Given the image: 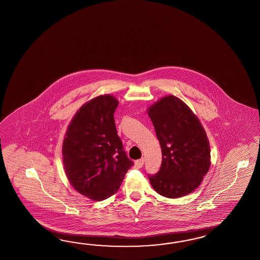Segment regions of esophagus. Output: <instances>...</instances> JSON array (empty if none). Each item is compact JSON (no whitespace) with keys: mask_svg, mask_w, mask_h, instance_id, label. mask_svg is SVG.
<instances>
[{"mask_svg":"<svg viewBox=\"0 0 260 260\" xmlns=\"http://www.w3.org/2000/svg\"><path fill=\"white\" fill-rule=\"evenodd\" d=\"M144 162H145V159H144V158H140V159H137V160L134 162V166H135L136 168H142L143 165H144Z\"/></svg>","mask_w":260,"mask_h":260,"instance_id":"obj_1","label":"esophagus"}]
</instances>
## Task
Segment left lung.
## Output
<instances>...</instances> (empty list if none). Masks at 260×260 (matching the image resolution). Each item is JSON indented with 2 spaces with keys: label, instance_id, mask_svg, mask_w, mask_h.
<instances>
[{
  "label": "left lung",
  "instance_id": "8db88e82",
  "mask_svg": "<svg viewBox=\"0 0 260 260\" xmlns=\"http://www.w3.org/2000/svg\"><path fill=\"white\" fill-rule=\"evenodd\" d=\"M161 147L160 169L149 176L153 189L167 198L190 193L209 172V139L189 106L175 95H167L147 109Z\"/></svg>",
  "mask_w": 260,
  "mask_h": 260
}]
</instances>
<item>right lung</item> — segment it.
I'll list each match as a JSON object with an SVG mask.
<instances>
[{"mask_svg":"<svg viewBox=\"0 0 260 260\" xmlns=\"http://www.w3.org/2000/svg\"><path fill=\"white\" fill-rule=\"evenodd\" d=\"M118 101L102 95L79 109L63 142V167L73 188L94 201L114 194L127 170V158L114 124Z\"/></svg>","mask_w":260,"mask_h":260,"instance_id":"right-lung-1","label":"right lung"}]
</instances>
